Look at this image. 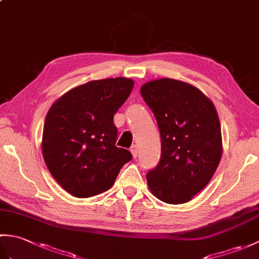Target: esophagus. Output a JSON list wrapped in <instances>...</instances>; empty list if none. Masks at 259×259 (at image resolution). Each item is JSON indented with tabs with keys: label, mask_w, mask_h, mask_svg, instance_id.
I'll use <instances>...</instances> for the list:
<instances>
[{
	"label": "esophagus",
	"mask_w": 259,
	"mask_h": 259,
	"mask_svg": "<svg viewBox=\"0 0 259 259\" xmlns=\"http://www.w3.org/2000/svg\"><path fill=\"white\" fill-rule=\"evenodd\" d=\"M130 151H131V153H133V156H134V158H137V156H138V146L137 145H133L131 146V148H130Z\"/></svg>",
	"instance_id": "1"
}]
</instances>
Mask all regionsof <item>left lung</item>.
<instances>
[{"instance_id": "obj_1", "label": "left lung", "mask_w": 259, "mask_h": 259, "mask_svg": "<svg viewBox=\"0 0 259 259\" xmlns=\"http://www.w3.org/2000/svg\"><path fill=\"white\" fill-rule=\"evenodd\" d=\"M140 93L155 114L161 156L147 174L149 189L163 202L189 201L211 179L221 161L222 130L212 102L196 87L159 79Z\"/></svg>"}]
</instances>
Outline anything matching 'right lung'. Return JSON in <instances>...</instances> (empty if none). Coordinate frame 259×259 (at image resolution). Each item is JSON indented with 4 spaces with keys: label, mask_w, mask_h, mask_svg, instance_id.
<instances>
[{
    "label": "right lung",
    "mask_w": 259,
    "mask_h": 259,
    "mask_svg": "<svg viewBox=\"0 0 259 259\" xmlns=\"http://www.w3.org/2000/svg\"><path fill=\"white\" fill-rule=\"evenodd\" d=\"M134 81H90L52 104L45 121L42 152L49 171L64 190L92 197L111 187L131 152L115 146L113 115L130 96Z\"/></svg>",
    "instance_id": "add662e5"
}]
</instances>
